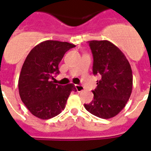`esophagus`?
Instances as JSON below:
<instances>
[{"label": "esophagus", "instance_id": "1", "mask_svg": "<svg viewBox=\"0 0 151 151\" xmlns=\"http://www.w3.org/2000/svg\"><path fill=\"white\" fill-rule=\"evenodd\" d=\"M75 88L78 92H81V91L84 90V87L81 86V85H78V84H75Z\"/></svg>", "mask_w": 151, "mask_h": 151}]
</instances>
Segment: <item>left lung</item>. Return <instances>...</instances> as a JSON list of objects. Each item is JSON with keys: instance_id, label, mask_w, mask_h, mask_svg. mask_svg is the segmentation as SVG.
<instances>
[{"instance_id": "8db88e82", "label": "left lung", "mask_w": 151, "mask_h": 151, "mask_svg": "<svg viewBox=\"0 0 151 151\" xmlns=\"http://www.w3.org/2000/svg\"><path fill=\"white\" fill-rule=\"evenodd\" d=\"M93 54V73L100 74L94 99L84 108L101 119L112 118L126 106L133 89L130 64L123 52L108 40L89 41Z\"/></svg>"}]
</instances>
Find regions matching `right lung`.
Instances as JSON below:
<instances>
[{
  "instance_id": "obj_1",
  "label": "right lung",
  "mask_w": 151,
  "mask_h": 151,
  "mask_svg": "<svg viewBox=\"0 0 151 151\" xmlns=\"http://www.w3.org/2000/svg\"><path fill=\"white\" fill-rule=\"evenodd\" d=\"M75 45L67 42L46 40L30 51L22 67L18 91L23 103L33 116L49 119L64 109L74 84L59 85L52 80L60 73L58 65L65 52Z\"/></svg>"
}]
</instances>
